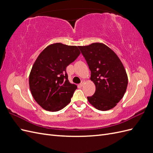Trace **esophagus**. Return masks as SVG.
Returning a JSON list of instances; mask_svg holds the SVG:
<instances>
[{
  "label": "esophagus",
  "mask_w": 153,
  "mask_h": 153,
  "mask_svg": "<svg viewBox=\"0 0 153 153\" xmlns=\"http://www.w3.org/2000/svg\"><path fill=\"white\" fill-rule=\"evenodd\" d=\"M84 83H85V80H82V82L80 83V85L81 87H82V86H84Z\"/></svg>",
  "instance_id": "esophagus-1"
}]
</instances>
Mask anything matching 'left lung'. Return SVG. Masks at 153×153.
Instances as JSON below:
<instances>
[{"mask_svg": "<svg viewBox=\"0 0 153 153\" xmlns=\"http://www.w3.org/2000/svg\"><path fill=\"white\" fill-rule=\"evenodd\" d=\"M91 71L96 86L94 95L87 97L94 108L101 111L113 108L121 100L128 85V76L121 60L114 51L101 43L78 46Z\"/></svg>", "mask_w": 153, "mask_h": 153, "instance_id": "left-lung-1", "label": "left lung"}]
</instances>
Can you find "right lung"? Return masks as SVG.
<instances>
[{
  "mask_svg": "<svg viewBox=\"0 0 153 153\" xmlns=\"http://www.w3.org/2000/svg\"><path fill=\"white\" fill-rule=\"evenodd\" d=\"M80 54L76 46L57 43L48 45L38 55L29 82L32 96L43 109L57 112L70 103L77 86L69 82L66 67Z\"/></svg>",
  "mask_w": 153,
  "mask_h": 153,
  "instance_id": "add662e5",
  "label": "right lung"
}]
</instances>
